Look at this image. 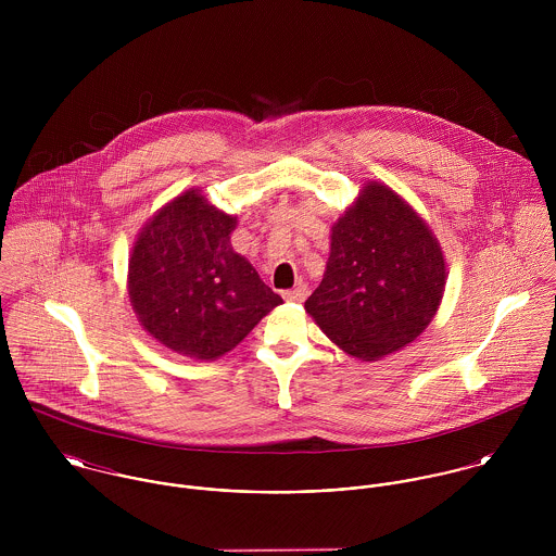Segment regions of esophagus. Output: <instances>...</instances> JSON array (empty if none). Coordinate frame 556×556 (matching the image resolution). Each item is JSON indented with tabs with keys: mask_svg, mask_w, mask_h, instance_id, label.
Here are the masks:
<instances>
[{
	"mask_svg": "<svg viewBox=\"0 0 556 556\" xmlns=\"http://www.w3.org/2000/svg\"><path fill=\"white\" fill-rule=\"evenodd\" d=\"M282 298L287 300V302H304L306 298H308V289L304 287V285H300V287H295V289H291V291H285L282 293Z\"/></svg>",
	"mask_w": 556,
	"mask_h": 556,
	"instance_id": "34e87169",
	"label": "esophagus"
}]
</instances>
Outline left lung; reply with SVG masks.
Masks as SVG:
<instances>
[{"label": "left lung", "instance_id": "obj_1", "mask_svg": "<svg viewBox=\"0 0 556 556\" xmlns=\"http://www.w3.org/2000/svg\"><path fill=\"white\" fill-rule=\"evenodd\" d=\"M443 291L445 258L428 225L392 188L368 181L331 227L306 313L344 353L377 362L430 325Z\"/></svg>", "mask_w": 556, "mask_h": 556}]
</instances>
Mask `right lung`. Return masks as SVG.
Wrapping results in <instances>:
<instances>
[{
	"label": "right lung",
	"instance_id": "right-lung-1",
	"mask_svg": "<svg viewBox=\"0 0 556 556\" xmlns=\"http://www.w3.org/2000/svg\"><path fill=\"white\" fill-rule=\"evenodd\" d=\"M236 227V216L192 188L141 229L128 263V295L139 323L166 349L218 359L282 304L231 248Z\"/></svg>",
	"mask_w": 556,
	"mask_h": 556
}]
</instances>
